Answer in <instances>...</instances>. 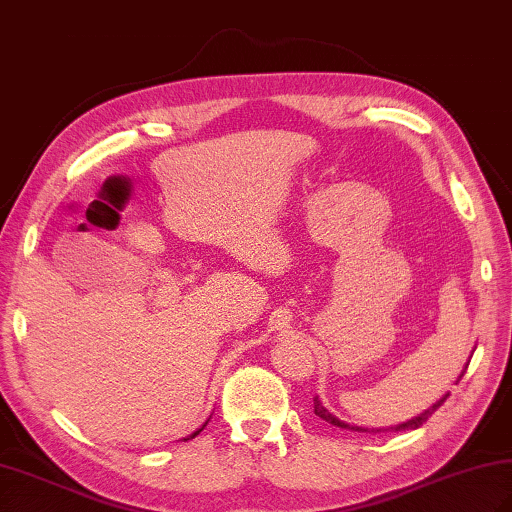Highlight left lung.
Instances as JSON below:
<instances>
[{
  "mask_svg": "<svg viewBox=\"0 0 512 512\" xmlns=\"http://www.w3.org/2000/svg\"><path fill=\"white\" fill-rule=\"evenodd\" d=\"M469 365V363H467ZM467 370V368H465ZM463 378V374L458 376V381H461ZM456 381V383H458ZM450 398V393H445V396L437 402V404H432L428 411H424V413H419L417 417H413V419H409V422H404V424H398V426H391V428H361V426H350V424H346V422H339L337 417H333L329 411L324 409L322 406V402L318 400V396L313 398V413H316L318 417H322L324 422H329V424H333V426H337V428H344V430H355V432H387V430H393V432H398V430H415V428H419V426H424L426 422H428V417H432V413H435L439 406Z\"/></svg>",
  "mask_w": 512,
  "mask_h": 512,
  "instance_id": "obj_1",
  "label": "left lung"
}]
</instances>
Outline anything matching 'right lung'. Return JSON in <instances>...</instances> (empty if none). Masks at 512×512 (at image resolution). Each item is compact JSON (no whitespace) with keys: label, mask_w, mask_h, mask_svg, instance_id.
<instances>
[{"label":"right lung","mask_w":512,"mask_h":512,"mask_svg":"<svg viewBox=\"0 0 512 512\" xmlns=\"http://www.w3.org/2000/svg\"><path fill=\"white\" fill-rule=\"evenodd\" d=\"M201 430H203V428H199V430H196V432H192V435H190V437H188V439H194V437H196V435H199V432H201ZM188 439H186V441H188Z\"/></svg>","instance_id":"1"}]
</instances>
